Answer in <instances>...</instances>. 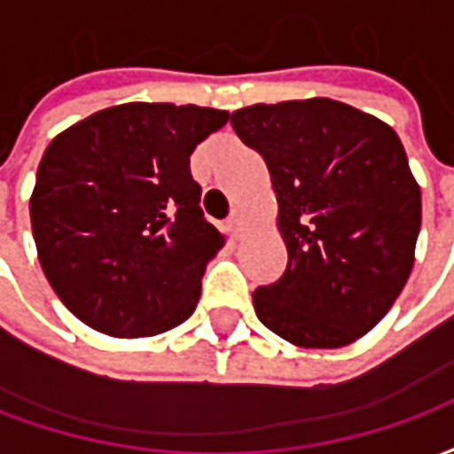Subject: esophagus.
Here are the masks:
<instances>
[{
  "instance_id": "1",
  "label": "esophagus",
  "mask_w": 454,
  "mask_h": 454,
  "mask_svg": "<svg viewBox=\"0 0 454 454\" xmlns=\"http://www.w3.org/2000/svg\"><path fill=\"white\" fill-rule=\"evenodd\" d=\"M228 228H231V231H233V233H238V231H240V228H243V214H240V211H231V216H228Z\"/></svg>"
}]
</instances>
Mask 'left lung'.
I'll return each mask as SVG.
<instances>
[{"label":"left lung","mask_w":454,"mask_h":454,"mask_svg":"<svg viewBox=\"0 0 454 454\" xmlns=\"http://www.w3.org/2000/svg\"><path fill=\"white\" fill-rule=\"evenodd\" d=\"M231 126L267 162L286 270L255 314L299 348H342L380 324L413 267L420 189L399 136L333 99L255 104Z\"/></svg>","instance_id":"1"}]
</instances>
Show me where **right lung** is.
<instances>
[{
	"label": "right lung",
	"mask_w": 454,
	"mask_h": 454,
	"mask_svg": "<svg viewBox=\"0 0 454 454\" xmlns=\"http://www.w3.org/2000/svg\"><path fill=\"white\" fill-rule=\"evenodd\" d=\"M226 121L208 106L130 102L51 140L31 228L48 282L82 324L143 338L194 314L223 236L199 207L189 155Z\"/></svg>",
	"instance_id": "right-lung-1"
}]
</instances>
